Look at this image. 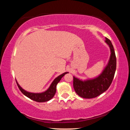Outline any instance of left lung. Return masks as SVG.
Returning <instances> with one entry per match:
<instances>
[{"label": "left lung", "mask_w": 130, "mask_h": 130, "mask_svg": "<svg viewBox=\"0 0 130 130\" xmlns=\"http://www.w3.org/2000/svg\"><path fill=\"white\" fill-rule=\"evenodd\" d=\"M105 42L111 50L109 62L99 76L94 79L81 81L73 77V87L78 96L85 99H92L100 95L108 89L115 75L116 58L115 50L111 41L105 38Z\"/></svg>", "instance_id": "left-lung-1"}]
</instances>
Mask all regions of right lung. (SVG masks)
<instances>
[{
  "label": "right lung",
  "mask_w": 130,
  "mask_h": 130,
  "mask_svg": "<svg viewBox=\"0 0 130 130\" xmlns=\"http://www.w3.org/2000/svg\"><path fill=\"white\" fill-rule=\"evenodd\" d=\"M67 73H68V72H65V73H63V74H61V75L55 78L54 81H53L52 84L50 85V87L47 91L40 93H30V92L26 91L23 89L22 88L20 87V85L18 84V83H17V81L16 82L19 90L21 91L22 93L23 94H25L26 96H27V98L37 102H45L50 100L53 98L55 93H56V87L57 84L60 82V81L61 80V79L62 78V77Z\"/></svg>",
  "instance_id": "right-lung-1"
}]
</instances>
